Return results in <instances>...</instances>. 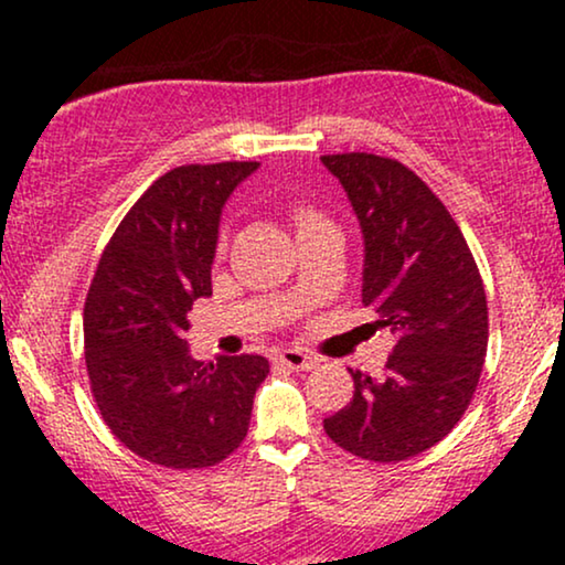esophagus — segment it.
Returning a JSON list of instances; mask_svg holds the SVG:
<instances>
[{
  "label": "esophagus",
  "mask_w": 565,
  "mask_h": 565,
  "mask_svg": "<svg viewBox=\"0 0 565 565\" xmlns=\"http://www.w3.org/2000/svg\"><path fill=\"white\" fill-rule=\"evenodd\" d=\"M278 364L295 369V372H310V369L319 366V359H313L310 353H305V350H297V348H287L281 350V353L276 355Z\"/></svg>",
  "instance_id": "34e87169"
}]
</instances>
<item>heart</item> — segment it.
Here are the masks:
<instances>
[{
  "instance_id": "b5f03b06",
  "label": "heart",
  "mask_w": 565,
  "mask_h": 565,
  "mask_svg": "<svg viewBox=\"0 0 565 565\" xmlns=\"http://www.w3.org/2000/svg\"><path fill=\"white\" fill-rule=\"evenodd\" d=\"M316 215H310V212H302V215H300V223H305V220H313Z\"/></svg>"
}]
</instances>
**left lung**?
I'll list each match as a JSON object with an SVG mask.
<instances>
[{
	"label": "left lung",
	"instance_id": "8db88e82",
	"mask_svg": "<svg viewBox=\"0 0 565 565\" xmlns=\"http://www.w3.org/2000/svg\"><path fill=\"white\" fill-rule=\"evenodd\" d=\"M364 238L361 302L395 337L385 377L353 372V401L323 430L372 462H401L449 436L483 372L489 308L468 242L436 193L404 164L334 153Z\"/></svg>",
	"mask_w": 565,
	"mask_h": 565
}]
</instances>
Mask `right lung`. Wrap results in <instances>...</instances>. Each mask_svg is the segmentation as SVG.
Listing matches in <instances>:
<instances>
[{"label": "right lung", "mask_w": 565, "mask_h": 565, "mask_svg": "<svg viewBox=\"0 0 565 565\" xmlns=\"http://www.w3.org/2000/svg\"><path fill=\"white\" fill-rule=\"evenodd\" d=\"M257 161L188 164L161 174L103 252L84 302V361L95 404L129 451L199 470L238 449L268 377L263 355L196 361L188 313L212 295L220 217Z\"/></svg>", "instance_id": "obj_1"}]
</instances>
